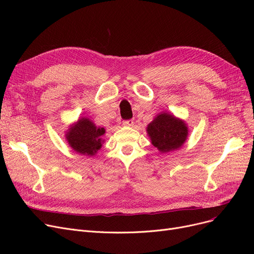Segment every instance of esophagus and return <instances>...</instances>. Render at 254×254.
<instances>
[{
  "label": "esophagus",
  "mask_w": 254,
  "mask_h": 254,
  "mask_svg": "<svg viewBox=\"0 0 254 254\" xmlns=\"http://www.w3.org/2000/svg\"><path fill=\"white\" fill-rule=\"evenodd\" d=\"M124 126H126V127H131V126H134V120H126V122H124Z\"/></svg>",
  "instance_id": "1"
}]
</instances>
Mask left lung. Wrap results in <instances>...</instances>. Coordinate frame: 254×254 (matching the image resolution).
I'll return each mask as SVG.
<instances>
[{"label": "left lung", "mask_w": 254, "mask_h": 254, "mask_svg": "<svg viewBox=\"0 0 254 254\" xmlns=\"http://www.w3.org/2000/svg\"><path fill=\"white\" fill-rule=\"evenodd\" d=\"M146 131L154 147L161 153H168L182 147L188 140L189 127L183 119L166 111L153 118Z\"/></svg>", "instance_id": "8db88e82"}]
</instances>
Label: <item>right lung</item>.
<instances>
[{"instance_id": "right-lung-1", "label": "right lung", "mask_w": 254, "mask_h": 254, "mask_svg": "<svg viewBox=\"0 0 254 254\" xmlns=\"http://www.w3.org/2000/svg\"><path fill=\"white\" fill-rule=\"evenodd\" d=\"M106 129L97 127L87 117H79L65 131V140L77 153L93 156L102 148Z\"/></svg>"}]
</instances>
